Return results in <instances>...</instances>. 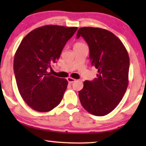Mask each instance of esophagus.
Segmentation results:
<instances>
[{
  "mask_svg": "<svg viewBox=\"0 0 146 146\" xmlns=\"http://www.w3.org/2000/svg\"><path fill=\"white\" fill-rule=\"evenodd\" d=\"M67 81L68 82V83H73L74 82H75V79L74 78H71V77H68V78H67Z\"/></svg>",
  "mask_w": 146,
  "mask_h": 146,
  "instance_id": "1",
  "label": "esophagus"
}]
</instances>
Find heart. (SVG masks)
<instances>
[{
  "label": "heart",
  "mask_w": 146,
  "mask_h": 146,
  "mask_svg": "<svg viewBox=\"0 0 146 146\" xmlns=\"http://www.w3.org/2000/svg\"><path fill=\"white\" fill-rule=\"evenodd\" d=\"M82 45H84V44L82 42H77L75 43L74 45V47H76V46H82Z\"/></svg>",
  "instance_id": "heart-1"
}]
</instances>
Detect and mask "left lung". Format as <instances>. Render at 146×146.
I'll return each instance as SVG.
<instances>
[{"mask_svg":"<svg viewBox=\"0 0 146 146\" xmlns=\"http://www.w3.org/2000/svg\"><path fill=\"white\" fill-rule=\"evenodd\" d=\"M84 38L89 47L91 65L98 78L84 82L79 91L81 104L88 113L104 116L123 98L128 85L130 59L124 45L110 31L101 28L81 27L77 38Z\"/></svg>","mask_w":146,"mask_h":146,"instance_id":"1","label":"left lung"}]
</instances>
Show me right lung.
Here are the masks:
<instances>
[{"mask_svg":"<svg viewBox=\"0 0 146 146\" xmlns=\"http://www.w3.org/2000/svg\"><path fill=\"white\" fill-rule=\"evenodd\" d=\"M77 29L76 27L45 25L29 32L18 46L14 60L16 84L22 98L34 110L50 111L61 102L67 80L47 71L59 59Z\"/></svg>","mask_w":146,"mask_h":146,"instance_id":"right-lung-1","label":"right lung"}]
</instances>
